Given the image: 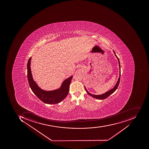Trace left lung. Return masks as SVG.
I'll use <instances>...</instances> for the list:
<instances>
[{"label":"left lung","instance_id":"1","mask_svg":"<svg viewBox=\"0 0 149 149\" xmlns=\"http://www.w3.org/2000/svg\"><path fill=\"white\" fill-rule=\"evenodd\" d=\"M114 52V54L116 56V57L118 59V62H119V68H120V77H119V79H118V81L117 82L116 84L115 85V86L111 89L110 91H108L107 92L105 93H103L102 94H100V95H94V94H92L91 93H90L88 92L87 91L86 88V87L85 86V90H86V91L87 93L88 94H89L90 96L92 97H94V98H96V99H100V100H103V99H106L109 96L111 95V94H112L116 90H117V88H118V86H119V83H120V61H119V58L116 55V53L113 51Z\"/></svg>","mask_w":149,"mask_h":149}]
</instances>
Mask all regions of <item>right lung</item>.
I'll return each instance as SVG.
<instances>
[{
  "label": "right lung",
  "instance_id": "right-lung-1",
  "mask_svg": "<svg viewBox=\"0 0 149 149\" xmlns=\"http://www.w3.org/2000/svg\"><path fill=\"white\" fill-rule=\"evenodd\" d=\"M31 57L27 63V77L31 90L35 95L44 103L49 104H56L61 102L68 95L69 86L72 76L63 82L61 88L52 91H45L39 87L33 78L30 68Z\"/></svg>",
  "mask_w": 149,
  "mask_h": 149
}]
</instances>
